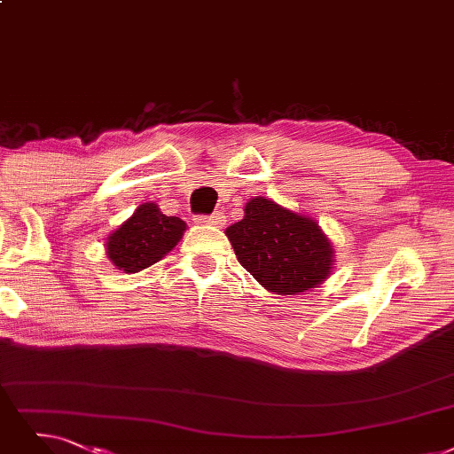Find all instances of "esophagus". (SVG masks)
Returning <instances> with one entry per match:
<instances>
[{
    "label": "esophagus",
    "mask_w": 454,
    "mask_h": 454,
    "mask_svg": "<svg viewBox=\"0 0 454 454\" xmlns=\"http://www.w3.org/2000/svg\"><path fill=\"white\" fill-rule=\"evenodd\" d=\"M195 222L201 223V225H215V227H222L227 220H225V214H223V212H214V214H210V215H203V214L195 215Z\"/></svg>",
    "instance_id": "34e87169"
}]
</instances>
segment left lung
<instances>
[{"label": "left lung", "mask_w": 454, "mask_h": 454, "mask_svg": "<svg viewBox=\"0 0 454 454\" xmlns=\"http://www.w3.org/2000/svg\"><path fill=\"white\" fill-rule=\"evenodd\" d=\"M225 234L239 262L270 293H305L332 270L333 251L318 223L270 199H251L244 220Z\"/></svg>", "instance_id": "obj_1"}]
</instances>
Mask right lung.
<instances>
[{
  "label": "right lung",
  "instance_id": "right-lung-1",
  "mask_svg": "<svg viewBox=\"0 0 454 454\" xmlns=\"http://www.w3.org/2000/svg\"><path fill=\"white\" fill-rule=\"evenodd\" d=\"M184 231L186 223L180 217L166 215L154 203H145L107 239V255L119 270L136 274L168 255Z\"/></svg>",
  "mask_w": 454,
  "mask_h": 454
}]
</instances>
